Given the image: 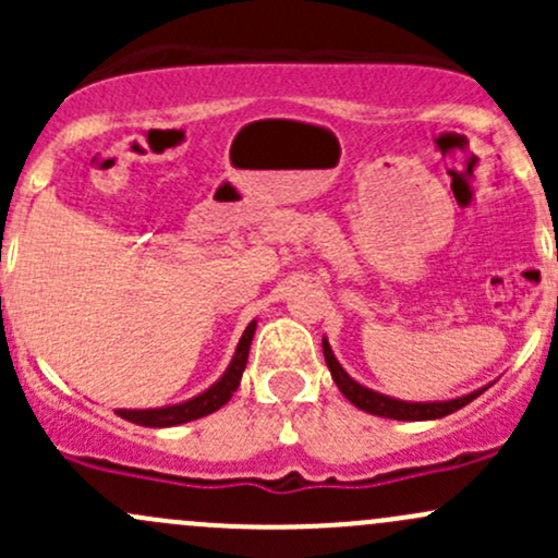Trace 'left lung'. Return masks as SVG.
Listing matches in <instances>:
<instances>
[{
	"instance_id": "obj_1",
	"label": "left lung",
	"mask_w": 558,
	"mask_h": 558,
	"mask_svg": "<svg viewBox=\"0 0 558 558\" xmlns=\"http://www.w3.org/2000/svg\"><path fill=\"white\" fill-rule=\"evenodd\" d=\"M324 359H326V367H329L331 378H335L337 388L342 391V397L348 399L351 404H356L359 410H367L373 415H384V418H397V421H429V418H442V415H451L456 410H461L464 404H470L472 399L481 397V391H472L466 397L451 399V402H402V399H391L384 397L378 391H369L362 384L351 378L345 369L337 364L335 353H331L329 342L324 340Z\"/></svg>"
}]
</instances>
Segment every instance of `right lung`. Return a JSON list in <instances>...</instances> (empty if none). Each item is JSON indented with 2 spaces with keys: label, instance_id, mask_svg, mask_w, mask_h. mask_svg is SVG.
Wrapping results in <instances>:
<instances>
[{
  "label": "right lung",
  "instance_id": "add662e5",
  "mask_svg": "<svg viewBox=\"0 0 558 558\" xmlns=\"http://www.w3.org/2000/svg\"><path fill=\"white\" fill-rule=\"evenodd\" d=\"M253 331H256V320H253V324H247L245 335L240 337V345H238V351H234V359H232V364H229L227 373H223V378L218 380L216 386L207 388L205 393H199V397L189 399V402H183V404H172V408L118 410V415L126 421H132V424H137V426H178V424H185V421H194V418H202V415L216 413V410L223 408V404L232 399V393L238 391L240 378H243V369L247 364V351H251Z\"/></svg>",
  "mask_w": 558,
  "mask_h": 558
}]
</instances>
